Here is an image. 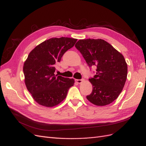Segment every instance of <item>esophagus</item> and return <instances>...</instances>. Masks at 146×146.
Listing matches in <instances>:
<instances>
[{"label":"esophagus","mask_w":146,"mask_h":146,"mask_svg":"<svg viewBox=\"0 0 146 146\" xmlns=\"http://www.w3.org/2000/svg\"><path fill=\"white\" fill-rule=\"evenodd\" d=\"M75 81H76L78 84H81L84 81V79H75Z\"/></svg>","instance_id":"34e87169"}]
</instances>
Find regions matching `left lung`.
Masks as SVG:
<instances>
[{
  "mask_svg": "<svg viewBox=\"0 0 146 146\" xmlns=\"http://www.w3.org/2000/svg\"><path fill=\"white\" fill-rule=\"evenodd\" d=\"M75 46L89 67H96V74L89 79L93 90L87 99L98 106L110 104L118 97L126 81L127 64L123 55L101 39H80Z\"/></svg>",
  "mask_w": 146,
  "mask_h": 146,
  "instance_id": "obj_1",
  "label": "left lung"
}]
</instances>
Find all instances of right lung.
I'll return each mask as SVG.
<instances>
[{"label":"right lung","instance_id":"right-lung-1","mask_svg":"<svg viewBox=\"0 0 146 146\" xmlns=\"http://www.w3.org/2000/svg\"><path fill=\"white\" fill-rule=\"evenodd\" d=\"M76 39L62 37L42 42L31 51L23 67L25 84L33 100L39 105L52 107L66 98L74 80L54 74L55 64L72 48Z\"/></svg>","mask_w":146,"mask_h":146}]
</instances>
